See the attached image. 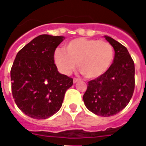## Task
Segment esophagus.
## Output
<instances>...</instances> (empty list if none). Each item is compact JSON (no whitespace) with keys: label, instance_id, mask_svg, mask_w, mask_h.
I'll return each mask as SVG.
<instances>
[{"label":"esophagus","instance_id":"1","mask_svg":"<svg viewBox=\"0 0 146 146\" xmlns=\"http://www.w3.org/2000/svg\"><path fill=\"white\" fill-rule=\"evenodd\" d=\"M79 82V79L78 78H73V83H76Z\"/></svg>","mask_w":146,"mask_h":146}]
</instances>
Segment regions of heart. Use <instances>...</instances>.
<instances>
[{"label": "heart", "mask_w": 146, "mask_h": 146, "mask_svg": "<svg viewBox=\"0 0 146 146\" xmlns=\"http://www.w3.org/2000/svg\"><path fill=\"white\" fill-rule=\"evenodd\" d=\"M113 60L112 45L104 40L92 38H75L66 44L64 51L57 48L54 52V62L63 74H71L78 64L80 72L86 78L103 75Z\"/></svg>", "instance_id": "1"}]
</instances>
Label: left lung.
<instances>
[{"mask_svg": "<svg viewBox=\"0 0 146 146\" xmlns=\"http://www.w3.org/2000/svg\"><path fill=\"white\" fill-rule=\"evenodd\" d=\"M105 38L115 50L113 63L106 73L88 82L83 101L91 112L108 117L122 111L132 98L135 66L127 48L109 36Z\"/></svg>", "mask_w": 146, "mask_h": 146, "instance_id": "8db88e82", "label": "left lung"}]
</instances>
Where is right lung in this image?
Masks as SVG:
<instances>
[{
	"label": "right lung",
	"mask_w": 146,
	"mask_h": 146,
	"mask_svg": "<svg viewBox=\"0 0 146 146\" xmlns=\"http://www.w3.org/2000/svg\"><path fill=\"white\" fill-rule=\"evenodd\" d=\"M63 36L41 35L17 54L10 70L11 89L18 108L33 119H47L56 113L73 78L58 72L54 52Z\"/></svg>",
	"instance_id": "right-lung-1"
}]
</instances>
